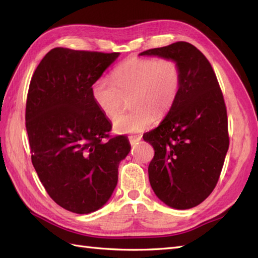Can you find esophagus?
<instances>
[{
    "label": "esophagus",
    "mask_w": 258,
    "mask_h": 258,
    "mask_svg": "<svg viewBox=\"0 0 258 258\" xmlns=\"http://www.w3.org/2000/svg\"><path fill=\"white\" fill-rule=\"evenodd\" d=\"M141 139H142V136H139V135L128 136V141H130L131 145H136L141 141Z\"/></svg>",
    "instance_id": "34e87169"
}]
</instances>
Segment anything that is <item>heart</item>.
Masks as SVG:
<instances>
[{"instance_id":"1","label":"heart","mask_w":258,"mask_h":258,"mask_svg":"<svg viewBox=\"0 0 258 258\" xmlns=\"http://www.w3.org/2000/svg\"><path fill=\"white\" fill-rule=\"evenodd\" d=\"M182 70L171 57H131L113 72V82L101 78L92 85V98L108 118L119 113L128 98L132 111L113 120L119 134L140 133L153 120L162 119L171 112L182 87Z\"/></svg>"}]
</instances>
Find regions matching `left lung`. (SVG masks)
I'll use <instances>...</instances> for the list:
<instances>
[{"label": "left lung", "mask_w": 258, "mask_h": 258, "mask_svg": "<svg viewBox=\"0 0 258 258\" xmlns=\"http://www.w3.org/2000/svg\"><path fill=\"white\" fill-rule=\"evenodd\" d=\"M140 55L171 57L182 70L176 103L143 139L155 152L149 165L154 193L169 207L188 210L210 196L225 161L229 138L223 93L211 63L187 42Z\"/></svg>", "instance_id": "8db88e82"}]
</instances>
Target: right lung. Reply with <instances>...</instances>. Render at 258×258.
Listing matches in <instances>:
<instances>
[{
  "mask_svg": "<svg viewBox=\"0 0 258 258\" xmlns=\"http://www.w3.org/2000/svg\"><path fill=\"white\" fill-rule=\"evenodd\" d=\"M119 53L55 47L38 64L26 98L25 126L33 166L51 199L76 214L97 211L117 184L130 153L123 135L92 98L94 82Z\"/></svg>",
  "mask_w": 258,
  "mask_h": 258,
  "instance_id": "1",
  "label": "right lung"
}]
</instances>
